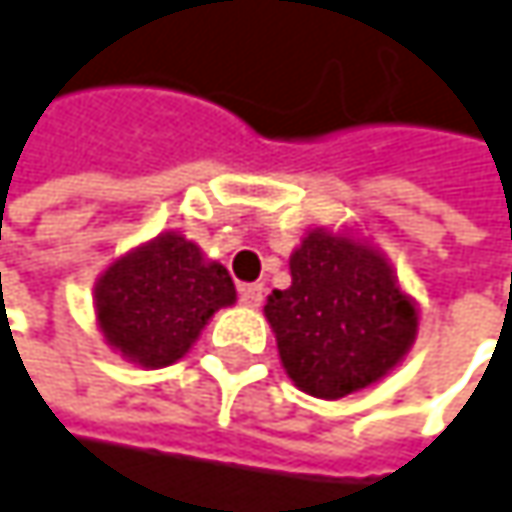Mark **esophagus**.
<instances>
[{
	"label": "esophagus",
	"mask_w": 512,
	"mask_h": 512,
	"mask_svg": "<svg viewBox=\"0 0 512 512\" xmlns=\"http://www.w3.org/2000/svg\"><path fill=\"white\" fill-rule=\"evenodd\" d=\"M240 302L246 308H260V302H263V284H243L240 287Z\"/></svg>",
	"instance_id": "34e87169"
}]
</instances>
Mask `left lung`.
Wrapping results in <instances>:
<instances>
[{
	"mask_svg": "<svg viewBox=\"0 0 512 512\" xmlns=\"http://www.w3.org/2000/svg\"><path fill=\"white\" fill-rule=\"evenodd\" d=\"M263 314L293 385L341 400L388 376L418 338V305L388 257L353 231L311 228L290 255V287Z\"/></svg>",
	"mask_w": 512,
	"mask_h": 512,
	"instance_id": "obj_1",
	"label": "left lung"
}]
</instances>
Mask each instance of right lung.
<instances>
[{"label":"right lung","mask_w":512,"mask_h":512,"mask_svg":"<svg viewBox=\"0 0 512 512\" xmlns=\"http://www.w3.org/2000/svg\"><path fill=\"white\" fill-rule=\"evenodd\" d=\"M237 302L219 260H207L180 231L115 257L94 284L103 341L139 367H168L186 356L210 317Z\"/></svg>","instance_id":"right-lung-1"}]
</instances>
